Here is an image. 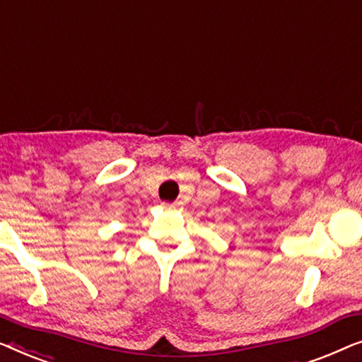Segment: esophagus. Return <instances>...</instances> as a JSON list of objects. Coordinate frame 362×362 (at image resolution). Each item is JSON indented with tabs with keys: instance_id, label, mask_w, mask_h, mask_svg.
<instances>
[{
	"instance_id": "obj_1",
	"label": "esophagus",
	"mask_w": 362,
	"mask_h": 362,
	"mask_svg": "<svg viewBox=\"0 0 362 362\" xmlns=\"http://www.w3.org/2000/svg\"><path fill=\"white\" fill-rule=\"evenodd\" d=\"M177 206H179V203H162V208H165V210H175Z\"/></svg>"
}]
</instances>
